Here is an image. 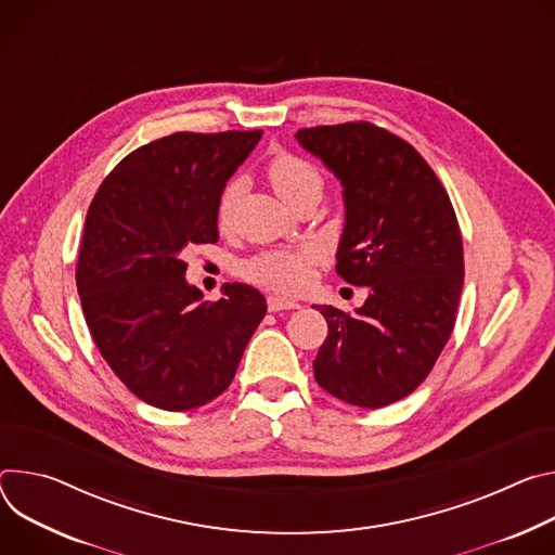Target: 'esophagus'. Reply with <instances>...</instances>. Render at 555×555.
<instances>
[{
  "label": "esophagus",
  "mask_w": 555,
  "mask_h": 555,
  "mask_svg": "<svg viewBox=\"0 0 555 555\" xmlns=\"http://www.w3.org/2000/svg\"><path fill=\"white\" fill-rule=\"evenodd\" d=\"M267 304H269V311H273V313H278V311H291V309H297V306H299L295 299L282 297V295H278V293H271V295L267 297Z\"/></svg>",
  "instance_id": "esophagus-1"
}]
</instances>
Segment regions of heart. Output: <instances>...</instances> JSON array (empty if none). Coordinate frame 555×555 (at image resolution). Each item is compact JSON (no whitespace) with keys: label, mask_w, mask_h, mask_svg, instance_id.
Here are the masks:
<instances>
[{"label":"heart","mask_w":555,"mask_h":555,"mask_svg":"<svg viewBox=\"0 0 555 555\" xmlns=\"http://www.w3.org/2000/svg\"><path fill=\"white\" fill-rule=\"evenodd\" d=\"M273 190L286 205H295L304 196H322L324 178L320 169L301 156L278 154L269 160L267 167ZM242 190L240 180H231L218 201V222L224 227L231 220L233 207ZM318 262L315 249H286V251H267L251 260H246L240 273L258 284H267L282 291H297L311 280V271Z\"/></svg>","instance_id":"1"}]
</instances>
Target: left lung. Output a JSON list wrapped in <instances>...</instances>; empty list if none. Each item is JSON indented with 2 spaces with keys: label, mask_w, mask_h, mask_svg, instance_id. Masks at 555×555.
Returning a JSON list of instances; mask_svg holds the SVG:
<instances>
[{
  "label": "left lung",
  "mask_w": 555,
  "mask_h": 555,
  "mask_svg": "<svg viewBox=\"0 0 555 555\" xmlns=\"http://www.w3.org/2000/svg\"><path fill=\"white\" fill-rule=\"evenodd\" d=\"M295 139L341 182L337 275L367 286L354 313L315 306L328 337L313 373L333 397L377 410L414 392L452 335L465 273L459 220L433 167L373 122L306 128Z\"/></svg>",
  "instance_id": "left-lung-1"
}]
</instances>
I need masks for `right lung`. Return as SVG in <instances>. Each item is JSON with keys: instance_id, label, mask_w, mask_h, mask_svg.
Returning <instances> with one entry per match:
<instances>
[{"instance_id": "obj_1", "label": "right lung", "mask_w": 555, "mask_h": 555, "mask_svg": "<svg viewBox=\"0 0 555 555\" xmlns=\"http://www.w3.org/2000/svg\"><path fill=\"white\" fill-rule=\"evenodd\" d=\"M262 139L176 132L122 158L88 209L77 288L101 357L145 403L184 412L222 395L267 313L249 284L218 301L188 284L182 251L218 242L227 180Z\"/></svg>"}]
</instances>
